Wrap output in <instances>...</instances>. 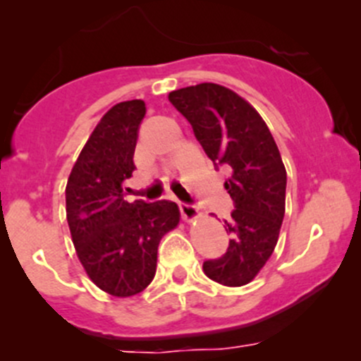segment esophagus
<instances>
[{"label":"esophagus","mask_w":361,"mask_h":361,"mask_svg":"<svg viewBox=\"0 0 361 361\" xmlns=\"http://www.w3.org/2000/svg\"><path fill=\"white\" fill-rule=\"evenodd\" d=\"M180 211H181V218H183L185 221H188V224H190V221H194V220H197V218L201 216V213H199L197 207L192 206V204L181 202L180 204Z\"/></svg>","instance_id":"1"}]
</instances>
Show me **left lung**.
<instances>
[{"instance_id": "8db88e82", "label": "left lung", "mask_w": 361, "mask_h": 361, "mask_svg": "<svg viewBox=\"0 0 361 361\" xmlns=\"http://www.w3.org/2000/svg\"><path fill=\"white\" fill-rule=\"evenodd\" d=\"M214 164L231 169L225 190L235 209L225 220L232 235L227 253L204 262L202 271L224 286L257 278L278 245L286 199V169L267 123L246 99L218 83L169 92Z\"/></svg>"}]
</instances>
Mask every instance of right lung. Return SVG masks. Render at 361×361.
Here are the masks:
<instances>
[{
  "label": "right lung",
  "mask_w": 361,
  "mask_h": 361,
  "mask_svg": "<svg viewBox=\"0 0 361 361\" xmlns=\"http://www.w3.org/2000/svg\"><path fill=\"white\" fill-rule=\"evenodd\" d=\"M145 113L141 99L123 101L104 113L66 185V218L80 264L97 288L120 298L150 285L160 239L180 224L176 202L123 199Z\"/></svg>",
  "instance_id": "add662e5"
}]
</instances>
